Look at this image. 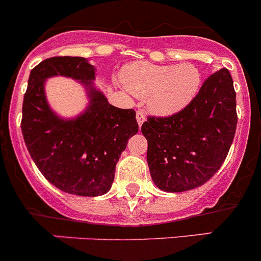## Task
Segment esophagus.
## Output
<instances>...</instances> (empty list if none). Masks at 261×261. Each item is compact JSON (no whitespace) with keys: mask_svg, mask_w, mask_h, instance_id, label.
Wrapping results in <instances>:
<instances>
[{"mask_svg":"<svg viewBox=\"0 0 261 261\" xmlns=\"http://www.w3.org/2000/svg\"><path fill=\"white\" fill-rule=\"evenodd\" d=\"M136 116H137V123H138V125H142L143 124V121L146 120V116H145V114H143V111H141V110H138L137 111V114H136Z\"/></svg>","mask_w":261,"mask_h":261,"instance_id":"34e87169","label":"esophagus"}]
</instances>
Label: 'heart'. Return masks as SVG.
Instances as JSON below:
<instances>
[{"label":"heart","instance_id":"obj_1","mask_svg":"<svg viewBox=\"0 0 261 261\" xmlns=\"http://www.w3.org/2000/svg\"><path fill=\"white\" fill-rule=\"evenodd\" d=\"M121 83L137 97H147L148 108L159 115H172L191 102L200 87L201 75L192 64L156 65L133 63L121 71Z\"/></svg>","mask_w":261,"mask_h":261}]
</instances>
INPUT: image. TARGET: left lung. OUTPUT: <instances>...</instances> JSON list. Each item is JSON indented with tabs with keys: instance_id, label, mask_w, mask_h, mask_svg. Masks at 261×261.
<instances>
[{
	"instance_id": "obj_1",
	"label": "left lung",
	"mask_w": 261,
	"mask_h": 261,
	"mask_svg": "<svg viewBox=\"0 0 261 261\" xmlns=\"http://www.w3.org/2000/svg\"><path fill=\"white\" fill-rule=\"evenodd\" d=\"M236 126V92L225 68L203 82L185 109L164 118L148 116L141 130L156 187L183 192L206 183L224 163Z\"/></svg>"
}]
</instances>
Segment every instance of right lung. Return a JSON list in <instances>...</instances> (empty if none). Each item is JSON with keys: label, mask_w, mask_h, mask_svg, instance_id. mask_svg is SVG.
Returning <instances> with one entry per match:
<instances>
[{"label": "right lung", "mask_w": 261, "mask_h": 261, "mask_svg": "<svg viewBox=\"0 0 261 261\" xmlns=\"http://www.w3.org/2000/svg\"><path fill=\"white\" fill-rule=\"evenodd\" d=\"M96 69L84 58L55 56L32 69L23 101L21 132L39 172L51 185L78 196L105 195L128 140L138 132L136 111L110 105L95 88ZM61 75L81 81L90 105L74 119L49 109L44 95L47 77Z\"/></svg>", "instance_id": "right-lung-1"}]
</instances>
